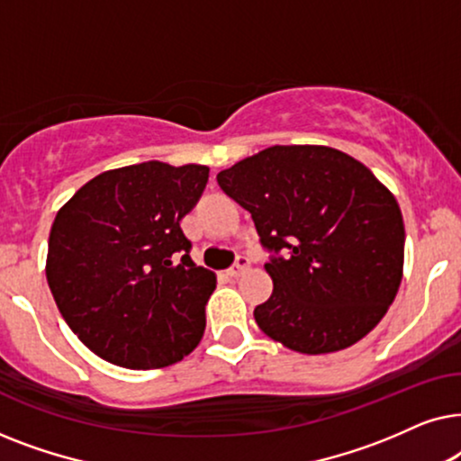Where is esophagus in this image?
<instances>
[{"label": "esophagus", "mask_w": 461, "mask_h": 461, "mask_svg": "<svg viewBox=\"0 0 461 461\" xmlns=\"http://www.w3.org/2000/svg\"><path fill=\"white\" fill-rule=\"evenodd\" d=\"M249 268V260L245 256H237V262L232 264V267L226 270V275L229 276H239L241 273H245V270Z\"/></svg>", "instance_id": "34e87169"}]
</instances>
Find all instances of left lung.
<instances>
[{
    "mask_svg": "<svg viewBox=\"0 0 461 461\" xmlns=\"http://www.w3.org/2000/svg\"><path fill=\"white\" fill-rule=\"evenodd\" d=\"M216 180L270 254L273 294L254 311L268 338L325 355L380 323L401 285L405 226L371 169L330 147L276 144Z\"/></svg>",
    "mask_w": 461,
    "mask_h": 461,
    "instance_id": "left-lung-1",
    "label": "left lung"
}]
</instances>
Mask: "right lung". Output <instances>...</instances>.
<instances>
[{
	"instance_id": "right-lung-1",
	"label": "right lung",
	"mask_w": 461,
	"mask_h": 461,
	"mask_svg": "<svg viewBox=\"0 0 461 461\" xmlns=\"http://www.w3.org/2000/svg\"><path fill=\"white\" fill-rule=\"evenodd\" d=\"M207 178L210 167L193 163L109 169L56 213L48 285L94 355L119 367L159 369L201 342L216 276L191 260L180 220Z\"/></svg>"
}]
</instances>
